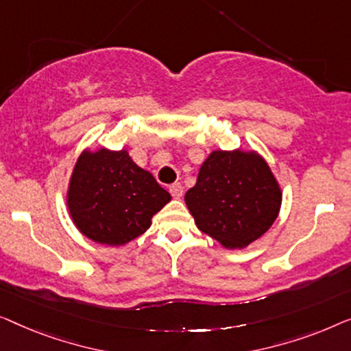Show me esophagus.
<instances>
[{"instance_id": "esophagus-1", "label": "esophagus", "mask_w": 351, "mask_h": 351, "mask_svg": "<svg viewBox=\"0 0 351 351\" xmlns=\"http://www.w3.org/2000/svg\"><path fill=\"white\" fill-rule=\"evenodd\" d=\"M169 191H170V194H171V197H173V199H181L182 186L180 184V182H175V184H171L169 187Z\"/></svg>"}]
</instances>
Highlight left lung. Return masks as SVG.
Instances as JSON below:
<instances>
[{
    "mask_svg": "<svg viewBox=\"0 0 351 351\" xmlns=\"http://www.w3.org/2000/svg\"><path fill=\"white\" fill-rule=\"evenodd\" d=\"M195 224L226 248L259 239L278 216V182L256 152L215 151L184 195Z\"/></svg>",
    "mask_w": 351,
    "mask_h": 351,
    "instance_id": "8db88e82",
    "label": "left lung"
}]
</instances>
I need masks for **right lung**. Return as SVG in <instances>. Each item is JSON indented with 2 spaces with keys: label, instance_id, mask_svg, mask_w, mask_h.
<instances>
[{
  "label": "right lung",
  "instance_id": "obj_1",
  "mask_svg": "<svg viewBox=\"0 0 351 351\" xmlns=\"http://www.w3.org/2000/svg\"><path fill=\"white\" fill-rule=\"evenodd\" d=\"M149 171L127 151L84 152L73 171L68 208L77 229L103 245L121 246L149 229L151 218L170 202Z\"/></svg>",
  "mask_w": 351,
  "mask_h": 351
}]
</instances>
